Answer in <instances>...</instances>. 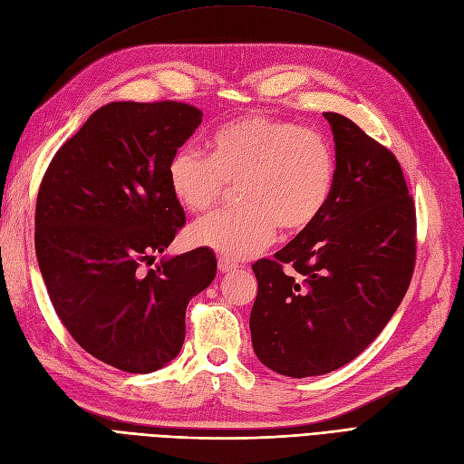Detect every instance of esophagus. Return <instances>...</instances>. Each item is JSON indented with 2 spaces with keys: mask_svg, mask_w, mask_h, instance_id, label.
I'll list each match as a JSON object with an SVG mask.
<instances>
[{
  "mask_svg": "<svg viewBox=\"0 0 464 464\" xmlns=\"http://www.w3.org/2000/svg\"><path fill=\"white\" fill-rule=\"evenodd\" d=\"M236 266H237V265H236L232 259L224 257V256L218 257V269H220V273H232V271L236 269Z\"/></svg>",
  "mask_w": 464,
  "mask_h": 464,
  "instance_id": "34e87169",
  "label": "esophagus"
}]
</instances>
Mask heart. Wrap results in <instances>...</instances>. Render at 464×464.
Returning <instances> with one entry per match:
<instances>
[{"mask_svg":"<svg viewBox=\"0 0 464 464\" xmlns=\"http://www.w3.org/2000/svg\"><path fill=\"white\" fill-rule=\"evenodd\" d=\"M210 157L179 147L168 160V184L181 207L199 213L237 184L240 207L191 224L189 242L244 259L271 244L276 227L305 230L325 208L334 181L327 137L265 114L232 120L210 135Z\"/></svg>","mask_w":464,"mask_h":464,"instance_id":"1","label":"heart"}]
</instances>
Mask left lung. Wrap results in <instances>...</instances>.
Returning <instances> with one entry per match:
<instances>
[{"label":"left lung","mask_w":464,"mask_h":464,"mask_svg":"<svg viewBox=\"0 0 464 464\" xmlns=\"http://www.w3.org/2000/svg\"><path fill=\"white\" fill-rule=\"evenodd\" d=\"M336 168L323 213L254 265L249 329L257 358L288 377L323 375L362 354L397 312L416 263V207L387 147L334 111ZM288 262L300 279L286 276Z\"/></svg>","instance_id":"left-lung-1"}]
</instances>
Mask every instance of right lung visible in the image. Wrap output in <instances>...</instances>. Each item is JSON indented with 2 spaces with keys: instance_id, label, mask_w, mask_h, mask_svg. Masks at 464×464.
<instances>
[{
  "instance_id": "add662e5",
  "label": "right lung",
  "mask_w": 464,
  "mask_h": 464,
  "mask_svg": "<svg viewBox=\"0 0 464 464\" xmlns=\"http://www.w3.org/2000/svg\"><path fill=\"white\" fill-rule=\"evenodd\" d=\"M186 102H110L53 154L42 178L34 247L63 327L101 362L149 373L174 360L186 310L217 275L210 249L152 263L184 228L168 160L199 128Z\"/></svg>"
}]
</instances>
